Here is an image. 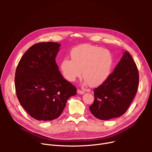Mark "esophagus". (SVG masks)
<instances>
[{
	"label": "esophagus",
	"instance_id": "obj_1",
	"mask_svg": "<svg viewBox=\"0 0 152 152\" xmlns=\"http://www.w3.org/2000/svg\"><path fill=\"white\" fill-rule=\"evenodd\" d=\"M84 92H85V91H83V90H81V89H78L77 90V93L79 94H83Z\"/></svg>",
	"mask_w": 152,
	"mask_h": 152
}]
</instances>
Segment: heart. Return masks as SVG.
I'll return each mask as SVG.
<instances>
[{"mask_svg": "<svg viewBox=\"0 0 152 152\" xmlns=\"http://www.w3.org/2000/svg\"><path fill=\"white\" fill-rule=\"evenodd\" d=\"M70 55L71 60L66 58L61 63V71L67 80L75 81L83 72L86 83L98 86L109 77L113 59L108 50L84 44L74 48Z\"/></svg>", "mask_w": 152, "mask_h": 152, "instance_id": "b5f03b06", "label": "heart"}]
</instances>
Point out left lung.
I'll return each instance as SVG.
<instances>
[{
	"instance_id": "left-lung-1",
	"label": "left lung",
	"mask_w": 152,
	"mask_h": 152,
	"mask_svg": "<svg viewBox=\"0 0 152 152\" xmlns=\"http://www.w3.org/2000/svg\"><path fill=\"white\" fill-rule=\"evenodd\" d=\"M139 80L136 64L126 52L107 80L94 89V101L89 107L92 115L108 120L124 114L137 93Z\"/></svg>"
}]
</instances>
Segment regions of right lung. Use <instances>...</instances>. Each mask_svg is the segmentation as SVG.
Masks as SVG:
<instances>
[{
  "instance_id": "add662e5",
  "label": "right lung",
  "mask_w": 152,
  "mask_h": 152,
  "mask_svg": "<svg viewBox=\"0 0 152 152\" xmlns=\"http://www.w3.org/2000/svg\"><path fill=\"white\" fill-rule=\"evenodd\" d=\"M60 47L53 42L32 45L16 69L18 99L26 112L39 121L58 118L68 99L76 94V87L62 76L56 63Z\"/></svg>"
}]
</instances>
